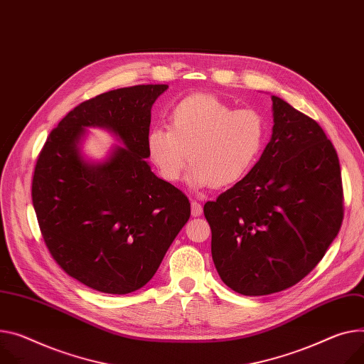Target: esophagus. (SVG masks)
Here are the masks:
<instances>
[{
	"instance_id": "1",
	"label": "esophagus",
	"mask_w": 364,
	"mask_h": 364,
	"mask_svg": "<svg viewBox=\"0 0 364 364\" xmlns=\"http://www.w3.org/2000/svg\"><path fill=\"white\" fill-rule=\"evenodd\" d=\"M191 207H192V215L193 217H200L201 214H203V205L200 204V203H197V201H192L191 203Z\"/></svg>"
}]
</instances>
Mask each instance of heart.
<instances>
[{"mask_svg": "<svg viewBox=\"0 0 364 364\" xmlns=\"http://www.w3.org/2000/svg\"><path fill=\"white\" fill-rule=\"evenodd\" d=\"M265 127L258 112L235 109L217 96L195 93L172 109L169 128L153 127L146 149L159 176L178 182L188 160L192 188H228L240 182L257 163Z\"/></svg>", "mask_w": 364, "mask_h": 364, "instance_id": "b5f03b06", "label": "heart"}]
</instances>
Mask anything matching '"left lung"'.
I'll return each mask as SVG.
<instances>
[{"label":"left lung","mask_w":364,"mask_h":364,"mask_svg":"<svg viewBox=\"0 0 364 364\" xmlns=\"http://www.w3.org/2000/svg\"><path fill=\"white\" fill-rule=\"evenodd\" d=\"M272 134L257 164L204 205L211 255L243 296L286 290L309 274L337 237L343 183L337 151L316 121L271 96Z\"/></svg>","instance_id":"8db88e82"}]
</instances>
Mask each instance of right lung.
Listing matches in <instances>:
<instances>
[{"label": "right lung", "instance_id": "right-lung-1", "mask_svg": "<svg viewBox=\"0 0 364 364\" xmlns=\"http://www.w3.org/2000/svg\"><path fill=\"white\" fill-rule=\"evenodd\" d=\"M167 85H141L80 103L39 154L32 200L53 259L85 286L127 294L146 286L191 215L185 193L157 178L146 136L151 107ZM87 127L106 129L121 146L100 162L82 153Z\"/></svg>", "mask_w": 364, "mask_h": 364}]
</instances>
